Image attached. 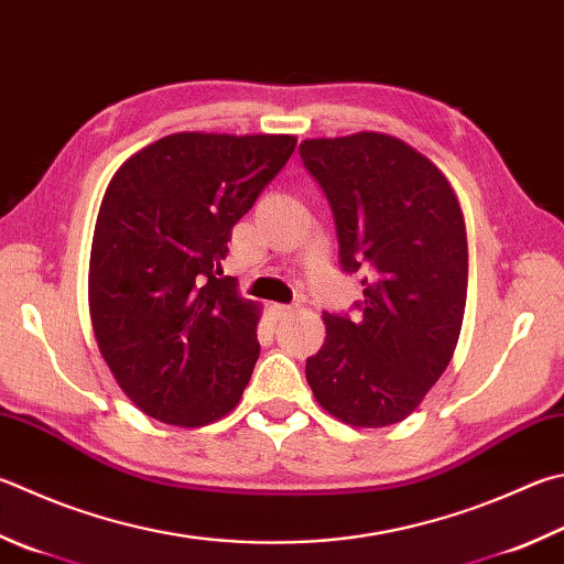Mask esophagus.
<instances>
[{
	"mask_svg": "<svg viewBox=\"0 0 564 564\" xmlns=\"http://www.w3.org/2000/svg\"><path fill=\"white\" fill-rule=\"evenodd\" d=\"M289 313H291V305H281V303H271V305H269V315H271L273 323L283 321V317L289 315Z\"/></svg>",
	"mask_w": 564,
	"mask_h": 564,
	"instance_id": "obj_1",
	"label": "esophagus"
}]
</instances>
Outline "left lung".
Here are the masks:
<instances>
[{
  "label": "left lung",
  "instance_id": "obj_1",
  "mask_svg": "<svg viewBox=\"0 0 564 564\" xmlns=\"http://www.w3.org/2000/svg\"><path fill=\"white\" fill-rule=\"evenodd\" d=\"M333 209L360 315L323 313L325 343L305 380L327 414L362 429L406 419L452 362L466 308V224L432 160L384 132L301 142Z\"/></svg>",
  "mask_w": 564,
  "mask_h": 564
}]
</instances>
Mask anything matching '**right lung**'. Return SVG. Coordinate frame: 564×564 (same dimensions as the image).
Here are the masks:
<instances>
[{
    "instance_id": "add662e5",
    "label": "right lung",
    "mask_w": 564,
    "mask_h": 564,
    "mask_svg": "<svg viewBox=\"0 0 564 564\" xmlns=\"http://www.w3.org/2000/svg\"><path fill=\"white\" fill-rule=\"evenodd\" d=\"M293 150V135L175 132L112 175L90 247V323L116 382L148 416L194 429L239 404L261 311L221 261L234 224Z\"/></svg>"
}]
</instances>
